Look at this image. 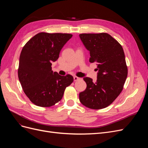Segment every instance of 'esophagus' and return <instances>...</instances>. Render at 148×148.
<instances>
[{
  "label": "esophagus",
  "mask_w": 148,
  "mask_h": 148,
  "mask_svg": "<svg viewBox=\"0 0 148 148\" xmlns=\"http://www.w3.org/2000/svg\"><path fill=\"white\" fill-rule=\"evenodd\" d=\"M73 79H74V81L75 82H77V81H78V80H79V79H81V78H79V77H76V76H75V77H73Z\"/></svg>",
  "instance_id": "esophagus-1"
}]
</instances>
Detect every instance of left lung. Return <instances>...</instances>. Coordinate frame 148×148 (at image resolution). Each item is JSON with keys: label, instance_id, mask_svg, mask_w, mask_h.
<instances>
[{"label": "left lung", "instance_id": "obj_1", "mask_svg": "<svg viewBox=\"0 0 148 148\" xmlns=\"http://www.w3.org/2000/svg\"><path fill=\"white\" fill-rule=\"evenodd\" d=\"M79 38L89 52V62L97 63L96 82L84 77L87 86L79 95V101L88 108L109 106L122 92L128 75L122 46L107 33L80 34Z\"/></svg>", "mask_w": 148, "mask_h": 148}]
</instances>
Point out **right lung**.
<instances>
[{
    "mask_svg": "<svg viewBox=\"0 0 148 148\" xmlns=\"http://www.w3.org/2000/svg\"><path fill=\"white\" fill-rule=\"evenodd\" d=\"M72 34L40 33L22 49L18 75L25 95L34 104L47 107L60 101L65 88L73 82L70 75L61 76L52 70V62Z\"/></svg>",
    "mask_w": 148,
    "mask_h": 148,
    "instance_id": "add662e5",
    "label": "right lung"
}]
</instances>
